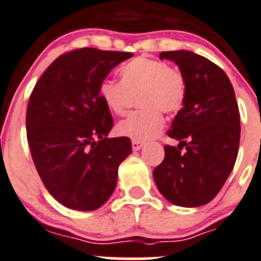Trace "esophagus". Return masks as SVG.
Masks as SVG:
<instances>
[{"mask_svg":"<svg viewBox=\"0 0 261 261\" xmlns=\"http://www.w3.org/2000/svg\"><path fill=\"white\" fill-rule=\"evenodd\" d=\"M145 144L141 143V141H133V149L134 150H140L141 147H144Z\"/></svg>","mask_w":261,"mask_h":261,"instance_id":"esophagus-1","label":"esophagus"}]
</instances>
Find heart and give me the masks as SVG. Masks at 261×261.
Returning a JSON list of instances; mask_svg holds the SVG:
<instances>
[{
    "mask_svg": "<svg viewBox=\"0 0 261 261\" xmlns=\"http://www.w3.org/2000/svg\"><path fill=\"white\" fill-rule=\"evenodd\" d=\"M121 82L103 80L99 83L98 97L110 112L122 115L127 93L140 89L139 106L143 110L133 112L117 123V134L133 141H146L156 136L164 126L165 114L179 111L187 93L186 81L177 69L167 63L146 57H139L123 65Z\"/></svg>",
    "mask_w": 261,
    "mask_h": 261,
    "instance_id": "b5f03b06",
    "label": "heart"
}]
</instances>
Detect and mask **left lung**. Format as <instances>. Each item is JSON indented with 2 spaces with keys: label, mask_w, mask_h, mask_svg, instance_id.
<instances>
[{
  "label": "left lung",
  "mask_w": 261,
  "mask_h": 261,
  "mask_svg": "<svg viewBox=\"0 0 261 261\" xmlns=\"http://www.w3.org/2000/svg\"><path fill=\"white\" fill-rule=\"evenodd\" d=\"M159 58L179 67L187 93L168 131L179 144L164 146V160L152 172L155 184L175 206H203L217 196L238 158L241 128L235 92L226 73L207 58L188 50L163 51Z\"/></svg>",
  "instance_id": "obj_1"
}]
</instances>
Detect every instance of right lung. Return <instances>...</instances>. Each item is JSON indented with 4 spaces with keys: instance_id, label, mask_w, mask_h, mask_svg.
Listing matches in <instances>:
<instances>
[{
    "instance_id": "add662e5",
    "label": "right lung",
    "mask_w": 261,
    "mask_h": 261,
    "mask_svg": "<svg viewBox=\"0 0 261 261\" xmlns=\"http://www.w3.org/2000/svg\"><path fill=\"white\" fill-rule=\"evenodd\" d=\"M133 55L73 50L34 87L26 112L31 156L49 193L67 208L94 211L106 203L133 151L128 138H107L114 118L98 97L99 83Z\"/></svg>"
}]
</instances>
